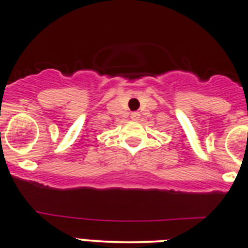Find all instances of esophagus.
Instances as JSON below:
<instances>
[{
	"label": "esophagus",
	"instance_id": "obj_1",
	"mask_svg": "<svg viewBox=\"0 0 248 248\" xmlns=\"http://www.w3.org/2000/svg\"><path fill=\"white\" fill-rule=\"evenodd\" d=\"M140 117V112H132L131 113V119L133 120V121H138Z\"/></svg>",
	"mask_w": 248,
	"mask_h": 248
}]
</instances>
